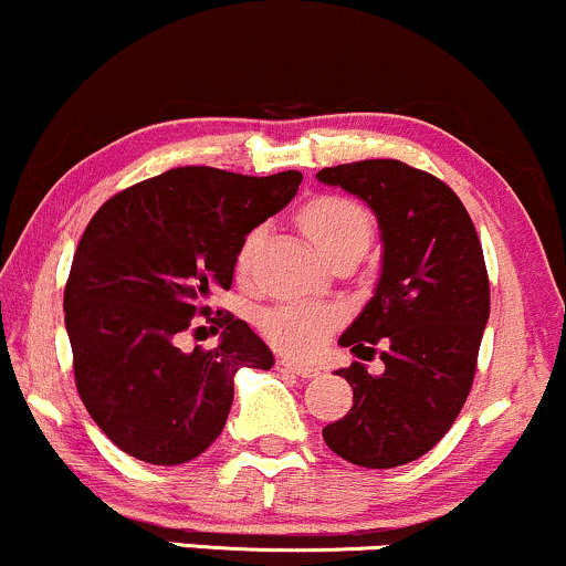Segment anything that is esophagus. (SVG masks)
<instances>
[{"label":"esophagus","mask_w":566,"mask_h":566,"mask_svg":"<svg viewBox=\"0 0 566 566\" xmlns=\"http://www.w3.org/2000/svg\"><path fill=\"white\" fill-rule=\"evenodd\" d=\"M275 368L283 370V374H294V376H298V378H315L317 374H321V370L312 368V365L291 363V360H285V357H281V360L275 363Z\"/></svg>","instance_id":"obj_1"}]
</instances>
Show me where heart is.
<instances>
[{
  "label": "heart",
  "instance_id": "heart-1",
  "mask_svg": "<svg viewBox=\"0 0 566 566\" xmlns=\"http://www.w3.org/2000/svg\"><path fill=\"white\" fill-rule=\"evenodd\" d=\"M298 224L310 243L321 251L323 256L334 259L336 254L349 249H365L374 232V219L370 211L360 201L347 196H317L298 211ZM264 243V228H254L245 232L238 245L235 268L238 275L249 277L254 270L259 249ZM338 310L323 307V304L304 302H283L275 307L264 310L259 315V331L275 349L294 357H310L323 347L325 338L338 325Z\"/></svg>",
  "mask_w": 566,
  "mask_h": 566
}]
</instances>
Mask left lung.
<instances>
[{
  "label": "left lung",
  "mask_w": 566,
  "mask_h": 566,
  "mask_svg": "<svg viewBox=\"0 0 566 566\" xmlns=\"http://www.w3.org/2000/svg\"><path fill=\"white\" fill-rule=\"evenodd\" d=\"M317 179L363 198L384 238L376 296L338 342L360 360L384 347V374L360 363L338 370L352 410L323 429L344 461L395 469L427 455L467 402L490 317V277L480 235L450 185L395 158L317 171Z\"/></svg>",
  "instance_id": "obj_1"
}]
</instances>
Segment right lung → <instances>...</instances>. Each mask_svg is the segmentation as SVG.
<instances>
[{"label": "right lung", "instance_id": "1", "mask_svg": "<svg viewBox=\"0 0 566 566\" xmlns=\"http://www.w3.org/2000/svg\"><path fill=\"white\" fill-rule=\"evenodd\" d=\"M302 171L249 177L179 166L111 196L73 254L63 310L86 413L137 461L179 467L222 434L232 376L272 368V352L209 296L230 291L245 232L294 198ZM223 331L214 350L182 333Z\"/></svg>", "mask_w": 566, "mask_h": 566}]
</instances>
